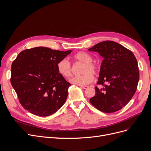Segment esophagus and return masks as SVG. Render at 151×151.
<instances>
[{"instance_id": "34e87169", "label": "esophagus", "mask_w": 151, "mask_h": 151, "mask_svg": "<svg viewBox=\"0 0 151 151\" xmlns=\"http://www.w3.org/2000/svg\"><path fill=\"white\" fill-rule=\"evenodd\" d=\"M81 87L83 89H87L88 88V86L87 85H85V86H81Z\"/></svg>"}]
</instances>
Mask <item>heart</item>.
<instances>
[{
  "mask_svg": "<svg viewBox=\"0 0 151 151\" xmlns=\"http://www.w3.org/2000/svg\"><path fill=\"white\" fill-rule=\"evenodd\" d=\"M74 58L76 61L84 63L81 76H77L72 77L69 82L74 85L79 86H85L93 81V74H96L98 70V67L96 64L92 63V56L85 52H80L74 56ZM57 70L58 73L64 78H69L71 76V65L68 60L62 59L57 64Z\"/></svg>",
  "mask_w": 151,
  "mask_h": 151,
  "instance_id": "b5f03b06",
  "label": "heart"
}]
</instances>
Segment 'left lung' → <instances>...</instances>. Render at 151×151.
Wrapping results in <instances>:
<instances>
[{
  "mask_svg": "<svg viewBox=\"0 0 151 151\" xmlns=\"http://www.w3.org/2000/svg\"><path fill=\"white\" fill-rule=\"evenodd\" d=\"M103 58L97 84L96 94L90 102L105 113L119 111L130 101L137 88L139 78L138 62L133 53L114 41L99 42L88 49Z\"/></svg>",
  "mask_w": 151,
  "mask_h": 151,
  "instance_id": "1",
  "label": "left lung"
}]
</instances>
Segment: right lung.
<instances>
[{
    "mask_svg": "<svg viewBox=\"0 0 151 151\" xmlns=\"http://www.w3.org/2000/svg\"><path fill=\"white\" fill-rule=\"evenodd\" d=\"M72 51L39 47L18 54L12 63L10 82L26 110L46 117L65 103L71 85L58 73L57 64Z\"/></svg>",
    "mask_w": 151,
    "mask_h": 151,
    "instance_id": "obj_1",
    "label": "right lung"
}]
</instances>
